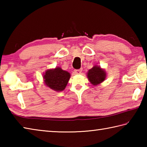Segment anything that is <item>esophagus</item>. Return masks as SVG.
Returning <instances> with one entry per match:
<instances>
[{
    "label": "esophagus",
    "mask_w": 147,
    "mask_h": 147,
    "mask_svg": "<svg viewBox=\"0 0 147 147\" xmlns=\"http://www.w3.org/2000/svg\"><path fill=\"white\" fill-rule=\"evenodd\" d=\"M82 71V69H76L74 70V73L77 74H81Z\"/></svg>",
    "instance_id": "obj_1"
}]
</instances>
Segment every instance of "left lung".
<instances>
[{
  "label": "left lung",
  "instance_id": "obj_1",
  "mask_svg": "<svg viewBox=\"0 0 147 147\" xmlns=\"http://www.w3.org/2000/svg\"><path fill=\"white\" fill-rule=\"evenodd\" d=\"M88 81L94 86H97L106 80V72L105 69L97 65L89 69L87 73Z\"/></svg>",
  "mask_w": 147,
  "mask_h": 147
}]
</instances>
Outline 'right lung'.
<instances>
[{"mask_svg":"<svg viewBox=\"0 0 147 147\" xmlns=\"http://www.w3.org/2000/svg\"><path fill=\"white\" fill-rule=\"evenodd\" d=\"M42 77L45 84L48 87L56 92H61L67 86L71 74L61 67H56L46 70Z\"/></svg>","mask_w":147,"mask_h":147,"instance_id":"obj_1","label":"right lung"}]
</instances>
